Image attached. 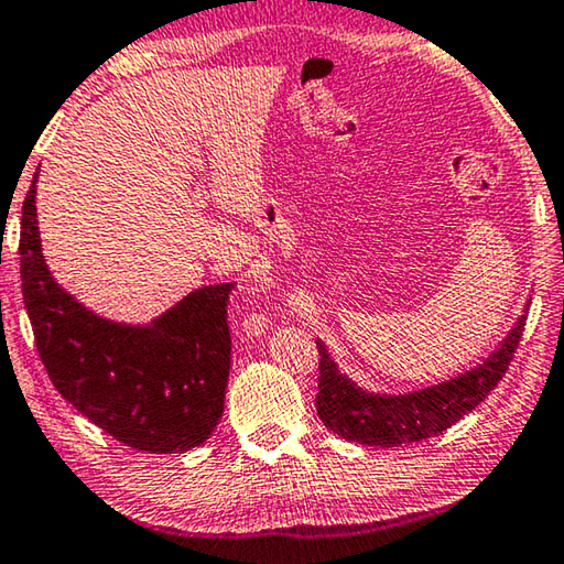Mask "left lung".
Masks as SVG:
<instances>
[{
	"label": "left lung",
	"instance_id": "1",
	"mask_svg": "<svg viewBox=\"0 0 564 564\" xmlns=\"http://www.w3.org/2000/svg\"><path fill=\"white\" fill-rule=\"evenodd\" d=\"M530 301L509 334L499 341L485 361L459 377L434 383V387L409 391V394H377L361 389L338 369L324 341L318 346V397L316 411L324 426L348 442L364 446H406L442 434L471 409H477L512 361L520 346Z\"/></svg>",
	"mask_w": 564,
	"mask_h": 564
}]
</instances>
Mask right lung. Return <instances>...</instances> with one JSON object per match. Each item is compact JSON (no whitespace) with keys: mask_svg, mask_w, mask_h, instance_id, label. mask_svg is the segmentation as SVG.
Here are the masks:
<instances>
[{"mask_svg":"<svg viewBox=\"0 0 564 564\" xmlns=\"http://www.w3.org/2000/svg\"><path fill=\"white\" fill-rule=\"evenodd\" d=\"M37 175L22 205L20 273L26 316L52 383L79 414L132 449L187 452L223 416L234 283L203 285L150 324L97 316L62 289L42 256Z\"/></svg>","mask_w":564,"mask_h":564,"instance_id":"add662e5","label":"right lung"}]
</instances>
